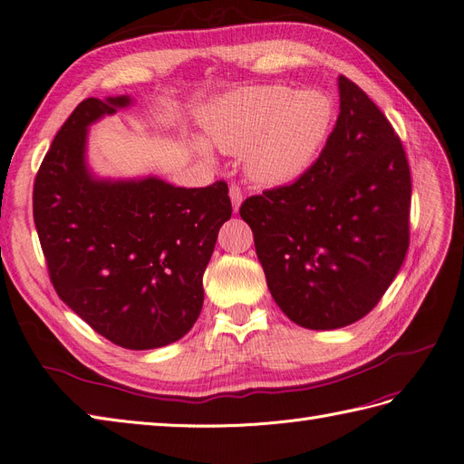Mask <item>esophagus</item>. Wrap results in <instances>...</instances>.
Wrapping results in <instances>:
<instances>
[{"instance_id":"obj_1","label":"esophagus","mask_w":464,"mask_h":464,"mask_svg":"<svg viewBox=\"0 0 464 464\" xmlns=\"http://www.w3.org/2000/svg\"><path fill=\"white\" fill-rule=\"evenodd\" d=\"M228 195H230L232 207H234V210L237 213V208H240V205H242V201H244V193H242V189L237 188L236 184H232L230 189H228Z\"/></svg>"}]
</instances>
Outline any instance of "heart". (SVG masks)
Here are the masks:
<instances>
[{
	"label": "heart",
	"instance_id": "b5f03b06",
	"mask_svg": "<svg viewBox=\"0 0 464 464\" xmlns=\"http://www.w3.org/2000/svg\"><path fill=\"white\" fill-rule=\"evenodd\" d=\"M333 106L323 92L288 87H244L208 104L203 130L210 145L228 154H246L251 179L283 186L296 179L325 141ZM193 147L208 154L201 139Z\"/></svg>",
	"mask_w": 464,
	"mask_h": 464
}]
</instances>
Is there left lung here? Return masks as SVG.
I'll return each instance as SVG.
<instances>
[{
    "instance_id": "8db88e82",
    "label": "left lung",
    "mask_w": 464,
    "mask_h": 464,
    "mask_svg": "<svg viewBox=\"0 0 464 464\" xmlns=\"http://www.w3.org/2000/svg\"><path fill=\"white\" fill-rule=\"evenodd\" d=\"M339 94L319 159L290 186L240 207L271 296L296 325L315 331L368 315L397 276L411 236L412 181L399 135L344 75Z\"/></svg>"
}]
</instances>
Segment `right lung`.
<instances>
[{"label":"right lung","mask_w":464,"mask_h":464,"mask_svg":"<svg viewBox=\"0 0 464 464\" xmlns=\"http://www.w3.org/2000/svg\"><path fill=\"white\" fill-rule=\"evenodd\" d=\"M131 104L87 98L62 125L34 179L33 215L58 296L104 339L130 350L179 341L203 307V273L232 215L227 181L101 179L89 125Z\"/></svg>","instance_id":"obj_1"}]
</instances>
